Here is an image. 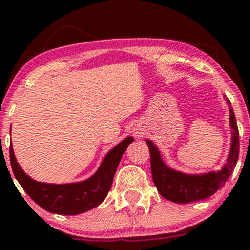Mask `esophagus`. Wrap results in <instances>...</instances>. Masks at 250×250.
<instances>
[{"label": "esophagus", "mask_w": 250, "mask_h": 250, "mask_svg": "<svg viewBox=\"0 0 250 250\" xmlns=\"http://www.w3.org/2000/svg\"><path fill=\"white\" fill-rule=\"evenodd\" d=\"M133 133H134V135H135V136H136V137H140V136H141V134H142L141 131L139 130V129H134Z\"/></svg>", "instance_id": "1"}]
</instances>
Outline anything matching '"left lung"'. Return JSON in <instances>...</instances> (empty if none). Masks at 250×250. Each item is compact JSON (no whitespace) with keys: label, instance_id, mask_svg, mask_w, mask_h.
<instances>
[{"label":"left lung","instance_id":"1","mask_svg":"<svg viewBox=\"0 0 250 250\" xmlns=\"http://www.w3.org/2000/svg\"><path fill=\"white\" fill-rule=\"evenodd\" d=\"M227 102L230 104L229 101ZM229 114H230V117H229L230 128L233 129L230 151H229L227 163L219 171L189 175L170 169L163 163L156 146L149 140H146L149 151H150V168L153 181L159 193L165 199L176 203H190L207 199L225 186L227 180L234 171L240 150L239 129H237L233 108H230Z\"/></svg>","mask_w":250,"mask_h":250}]
</instances>
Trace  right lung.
<instances>
[{
  "instance_id": "1",
  "label": "right lung",
  "mask_w": 250,
  "mask_h": 250,
  "mask_svg": "<svg viewBox=\"0 0 250 250\" xmlns=\"http://www.w3.org/2000/svg\"><path fill=\"white\" fill-rule=\"evenodd\" d=\"M133 141V137H125L108 151L96 173L82 182L65 185L37 182L20 167L11 145L9 147L10 165L21 187L40 207L53 214L77 215L97 207L105 199L122 155Z\"/></svg>"
}]
</instances>
